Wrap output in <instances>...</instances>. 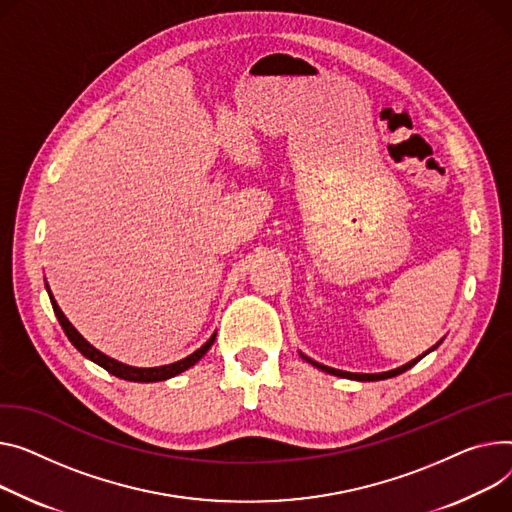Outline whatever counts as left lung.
<instances>
[{
  "label": "left lung",
  "instance_id": "left-lung-1",
  "mask_svg": "<svg viewBox=\"0 0 512 512\" xmlns=\"http://www.w3.org/2000/svg\"><path fill=\"white\" fill-rule=\"evenodd\" d=\"M442 342V339H440ZM440 342L436 344V346H432L428 352H432V350H436L438 346H440ZM428 352H424L422 356H418V358H414L412 362H407V364H403V366H399V368H395V370H389V372H377V374H362V372H346V370H337V368H331V366H323V364H319V362H315V360H311V358H306L304 354H300L306 362H311L313 366H317L319 370H323V372H329V374H333V377H342V379H354V381H383V379H391V377H397V374H401V372H405L407 368H412L414 364H418Z\"/></svg>",
  "mask_w": 512,
  "mask_h": 512
}]
</instances>
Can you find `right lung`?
<instances>
[{"label":"right lung","mask_w":512,"mask_h":512,"mask_svg":"<svg viewBox=\"0 0 512 512\" xmlns=\"http://www.w3.org/2000/svg\"><path fill=\"white\" fill-rule=\"evenodd\" d=\"M45 286H47V284H45ZM47 292H49V298H51V304H53L55 317H57L61 329L65 331L67 339H70V342L74 344V348H76L82 356H86L88 360H92L94 364L102 366L107 372L115 374V377H119V379H123V381H133V383H156V381H166V379H170V377H177V374L185 372L187 368H191L193 364H197L203 356H206V352L212 348L214 339H216V333H214V335L208 339V342L203 344L199 350H195L191 356H187V358H183V360H179V362H173V364L154 366V368H135V366H127V364H123V362H119V360H115V358H109L107 354L98 352L94 346H90V344L86 342V339L78 333V329H76L70 321H67V317L61 313L59 304L55 302V298H53L49 286H47Z\"/></svg>","instance_id":"right-lung-1"}]
</instances>
